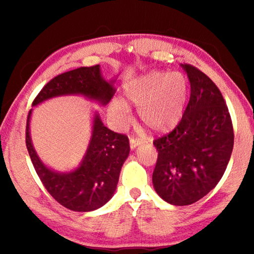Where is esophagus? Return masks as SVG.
Returning <instances> with one entry per match:
<instances>
[{
    "mask_svg": "<svg viewBox=\"0 0 254 254\" xmlns=\"http://www.w3.org/2000/svg\"><path fill=\"white\" fill-rule=\"evenodd\" d=\"M141 144V141L139 139H134V137H131L130 139V148L135 149L137 145Z\"/></svg>",
    "mask_w": 254,
    "mask_h": 254,
    "instance_id": "obj_1",
    "label": "esophagus"
}]
</instances>
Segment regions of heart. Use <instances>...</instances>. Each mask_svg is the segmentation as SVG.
I'll use <instances>...</instances> for the list:
<instances>
[{
    "label": "heart",
    "instance_id": "1",
    "mask_svg": "<svg viewBox=\"0 0 254 254\" xmlns=\"http://www.w3.org/2000/svg\"><path fill=\"white\" fill-rule=\"evenodd\" d=\"M123 89L127 102L137 107L141 121L152 131L165 133L182 120L189 85L179 71H151L127 81ZM127 102L115 98L109 105V117L119 127H126L132 120Z\"/></svg>",
    "mask_w": 254,
    "mask_h": 254
}]
</instances>
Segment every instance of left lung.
<instances>
[{
  "mask_svg": "<svg viewBox=\"0 0 254 254\" xmlns=\"http://www.w3.org/2000/svg\"><path fill=\"white\" fill-rule=\"evenodd\" d=\"M182 67L190 83L188 105L178 126L153 141L158 150L154 190L176 206L196 203L216 186L234 144L233 126L220 89L196 67Z\"/></svg>",
  "mask_w": 254,
  "mask_h": 254,
  "instance_id": "8db88e82",
  "label": "left lung"
}]
</instances>
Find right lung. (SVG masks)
Returning <instances> with one entry per match:
<instances>
[{
	"instance_id": "add662e5",
	"label": "right lung",
	"mask_w": 254,
	"mask_h": 254,
	"mask_svg": "<svg viewBox=\"0 0 254 254\" xmlns=\"http://www.w3.org/2000/svg\"><path fill=\"white\" fill-rule=\"evenodd\" d=\"M115 80L103 78L100 65L77 68L46 84L34 98L32 106L67 95H80L105 106L115 94ZM31 114L30 110L25 143L34 169L49 194L74 212H92L105 205L114 195L121 168L130 152L127 136L107 128L95 112L91 140L83 160L77 168L59 173L46 166L33 148L30 135Z\"/></svg>"
}]
</instances>
